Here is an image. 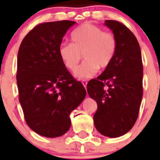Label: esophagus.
<instances>
[{
    "label": "esophagus",
    "instance_id": "1",
    "mask_svg": "<svg viewBox=\"0 0 160 160\" xmlns=\"http://www.w3.org/2000/svg\"><path fill=\"white\" fill-rule=\"evenodd\" d=\"M82 83L83 84V86H84L85 88H87V82L86 81V80H83V81H82Z\"/></svg>",
    "mask_w": 160,
    "mask_h": 160
}]
</instances>
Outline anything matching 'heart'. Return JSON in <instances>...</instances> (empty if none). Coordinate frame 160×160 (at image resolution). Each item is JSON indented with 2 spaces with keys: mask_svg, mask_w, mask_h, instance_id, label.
Segmentation results:
<instances>
[{
  "mask_svg": "<svg viewBox=\"0 0 160 160\" xmlns=\"http://www.w3.org/2000/svg\"><path fill=\"white\" fill-rule=\"evenodd\" d=\"M118 42L112 32H105L91 23H84L71 34V44H61L58 54L68 70L74 71L82 58L75 76L78 79L91 78L98 69H105L112 62L117 52Z\"/></svg>",
  "mask_w": 160,
  "mask_h": 160,
  "instance_id": "heart-1",
  "label": "heart"
}]
</instances>
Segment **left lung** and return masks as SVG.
I'll use <instances>...</instances> for the list:
<instances>
[{
  "label": "left lung",
  "instance_id": "left-lung-1",
  "mask_svg": "<svg viewBox=\"0 0 160 160\" xmlns=\"http://www.w3.org/2000/svg\"><path fill=\"white\" fill-rule=\"evenodd\" d=\"M118 42L112 62L87 84V92L97 102L96 129L110 138L122 136L135 125L142 98L140 46L133 32L121 22L107 20Z\"/></svg>",
  "mask_w": 160,
  "mask_h": 160
}]
</instances>
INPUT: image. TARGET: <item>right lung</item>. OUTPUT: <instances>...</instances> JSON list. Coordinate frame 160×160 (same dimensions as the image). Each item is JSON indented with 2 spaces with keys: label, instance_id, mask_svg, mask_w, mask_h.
<instances>
[{
  "label": "right lung",
  "instance_id": "obj_1",
  "mask_svg": "<svg viewBox=\"0 0 160 160\" xmlns=\"http://www.w3.org/2000/svg\"><path fill=\"white\" fill-rule=\"evenodd\" d=\"M75 22L42 23L24 38L18 54L19 101L25 122L38 135L55 138L71 125L70 114L86 97L58 54L62 38Z\"/></svg>",
  "mask_w": 160,
  "mask_h": 160
}]
</instances>
